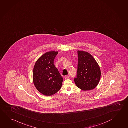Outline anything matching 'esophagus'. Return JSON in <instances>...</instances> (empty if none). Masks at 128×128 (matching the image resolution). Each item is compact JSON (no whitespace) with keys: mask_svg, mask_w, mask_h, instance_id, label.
<instances>
[{"mask_svg":"<svg viewBox=\"0 0 128 128\" xmlns=\"http://www.w3.org/2000/svg\"><path fill=\"white\" fill-rule=\"evenodd\" d=\"M70 78V75H66L64 76V78L65 79H68Z\"/></svg>","mask_w":128,"mask_h":128,"instance_id":"esophagus-1","label":"esophagus"}]
</instances>
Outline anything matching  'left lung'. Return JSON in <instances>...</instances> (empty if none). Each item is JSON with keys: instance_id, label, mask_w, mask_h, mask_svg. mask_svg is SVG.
Listing matches in <instances>:
<instances>
[{"instance_id": "left-lung-1", "label": "left lung", "mask_w": 128, "mask_h": 128, "mask_svg": "<svg viewBox=\"0 0 128 128\" xmlns=\"http://www.w3.org/2000/svg\"><path fill=\"white\" fill-rule=\"evenodd\" d=\"M78 64L76 86L83 91L91 90L97 86L100 78V70L95 58L86 51L78 50Z\"/></svg>"}]
</instances>
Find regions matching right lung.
<instances>
[{
	"instance_id": "obj_1",
	"label": "right lung",
	"mask_w": 128,
	"mask_h": 128,
	"mask_svg": "<svg viewBox=\"0 0 128 128\" xmlns=\"http://www.w3.org/2000/svg\"><path fill=\"white\" fill-rule=\"evenodd\" d=\"M58 51L46 52L35 63L33 70V81L37 90L42 94L50 96L58 92L63 78L54 64Z\"/></svg>"
}]
</instances>
